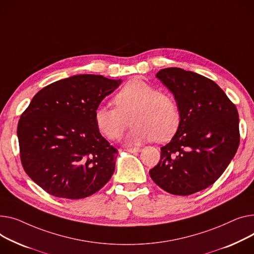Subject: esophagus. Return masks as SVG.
Returning a JSON list of instances; mask_svg holds the SVG:
<instances>
[{"instance_id":"obj_1","label":"esophagus","mask_w":254,"mask_h":254,"mask_svg":"<svg viewBox=\"0 0 254 254\" xmlns=\"http://www.w3.org/2000/svg\"><path fill=\"white\" fill-rule=\"evenodd\" d=\"M127 151L129 152V153H138V152L142 151V149L141 148H128Z\"/></svg>"}]
</instances>
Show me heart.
Segmentation results:
<instances>
[{"label":"heart","mask_w":254,"mask_h":254,"mask_svg":"<svg viewBox=\"0 0 254 254\" xmlns=\"http://www.w3.org/2000/svg\"><path fill=\"white\" fill-rule=\"evenodd\" d=\"M115 108L99 106L94 113L98 130L108 140H118L128 126L127 146L156 140L166 142L178 131L182 116L177 100L141 78H131L114 96Z\"/></svg>","instance_id":"b5f03b06"}]
</instances>
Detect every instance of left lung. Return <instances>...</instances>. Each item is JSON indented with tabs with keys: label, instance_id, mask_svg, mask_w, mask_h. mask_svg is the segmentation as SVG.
<instances>
[{
	"label": "left lung",
	"instance_id": "8db88e82",
	"mask_svg": "<svg viewBox=\"0 0 254 254\" xmlns=\"http://www.w3.org/2000/svg\"><path fill=\"white\" fill-rule=\"evenodd\" d=\"M177 100L182 122L160 160L149 171L164 191L187 196L223 175L240 143L237 108L217 84L193 71L168 67L157 72Z\"/></svg>",
	"mask_w": 254,
	"mask_h": 254
}]
</instances>
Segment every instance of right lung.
<instances>
[{
	"instance_id": "1",
	"label": "right lung",
	"mask_w": 254,
	"mask_h": 254,
	"mask_svg": "<svg viewBox=\"0 0 254 254\" xmlns=\"http://www.w3.org/2000/svg\"><path fill=\"white\" fill-rule=\"evenodd\" d=\"M121 83L96 74L60 79L38 92L21 114L22 166L50 195L86 198L112 177L118 152L96 127L94 113Z\"/></svg>"
}]
</instances>
